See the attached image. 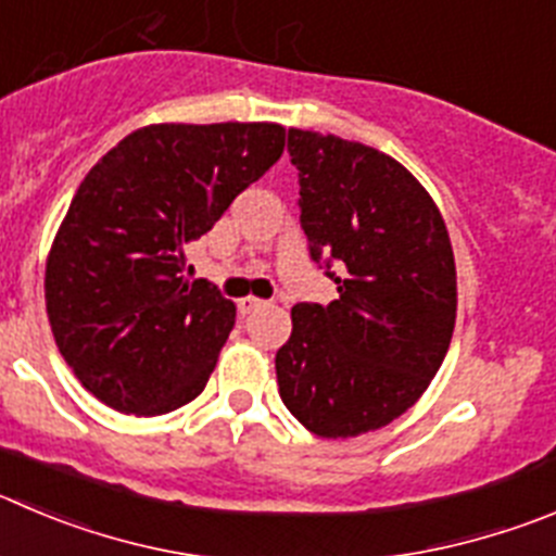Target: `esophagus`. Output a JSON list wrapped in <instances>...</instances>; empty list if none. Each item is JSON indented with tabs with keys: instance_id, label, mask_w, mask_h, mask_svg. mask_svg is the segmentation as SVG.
<instances>
[{
	"instance_id": "esophagus-1",
	"label": "esophagus",
	"mask_w": 556,
	"mask_h": 556,
	"mask_svg": "<svg viewBox=\"0 0 556 556\" xmlns=\"http://www.w3.org/2000/svg\"><path fill=\"white\" fill-rule=\"evenodd\" d=\"M263 304H266L263 299H254V295H243V299H238V313L249 315V313H254V309H261Z\"/></svg>"
}]
</instances>
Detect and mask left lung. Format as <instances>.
Masks as SVG:
<instances>
[{
    "instance_id": "left-lung-1",
    "label": "left lung",
    "mask_w": 556,
    "mask_h": 556,
    "mask_svg": "<svg viewBox=\"0 0 556 556\" xmlns=\"http://www.w3.org/2000/svg\"><path fill=\"white\" fill-rule=\"evenodd\" d=\"M288 153L309 257L337 299L290 309L279 397L315 435L349 439L408 412L442 367L458 309L453 243L392 155L302 128L288 131Z\"/></svg>"
}]
</instances>
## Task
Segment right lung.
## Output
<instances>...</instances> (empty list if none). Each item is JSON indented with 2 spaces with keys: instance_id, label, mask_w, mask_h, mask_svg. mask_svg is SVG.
Returning a JSON list of instances; mask_svg holds the SVG:
<instances>
[{
  "instance_id": "obj_1",
  "label": "right lung",
  "mask_w": 556,
  "mask_h": 556,
  "mask_svg": "<svg viewBox=\"0 0 556 556\" xmlns=\"http://www.w3.org/2000/svg\"><path fill=\"white\" fill-rule=\"evenodd\" d=\"M285 150L277 123H159L128 134L76 189L46 261L62 359L109 408L159 417L194 401L236 324L186 243Z\"/></svg>"
}]
</instances>
